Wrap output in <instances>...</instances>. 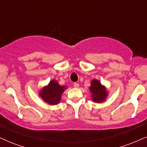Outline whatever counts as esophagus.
Listing matches in <instances>:
<instances>
[{"mask_svg": "<svg viewBox=\"0 0 147 147\" xmlns=\"http://www.w3.org/2000/svg\"><path fill=\"white\" fill-rule=\"evenodd\" d=\"M74 86L75 88H78L79 87V84H78V83H77V82H74Z\"/></svg>", "mask_w": 147, "mask_h": 147, "instance_id": "obj_1", "label": "esophagus"}]
</instances>
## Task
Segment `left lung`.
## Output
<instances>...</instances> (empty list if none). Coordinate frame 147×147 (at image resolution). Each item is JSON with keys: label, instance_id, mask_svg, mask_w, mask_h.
Listing matches in <instances>:
<instances>
[{"label": "left lung", "instance_id": "obj_1", "mask_svg": "<svg viewBox=\"0 0 147 147\" xmlns=\"http://www.w3.org/2000/svg\"><path fill=\"white\" fill-rule=\"evenodd\" d=\"M89 89L92 93V100L96 103L103 102L108 95L105 86H102L100 82L97 80H92Z\"/></svg>", "mask_w": 147, "mask_h": 147}]
</instances>
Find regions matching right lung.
Instances as JSON below:
<instances>
[{"mask_svg": "<svg viewBox=\"0 0 147 147\" xmlns=\"http://www.w3.org/2000/svg\"><path fill=\"white\" fill-rule=\"evenodd\" d=\"M66 88V86L59 85L57 81L53 80L39 92V96L49 104H58L61 101V95Z\"/></svg>", "mask_w": 147, "mask_h": 147, "instance_id": "1", "label": "right lung"}]
</instances>
